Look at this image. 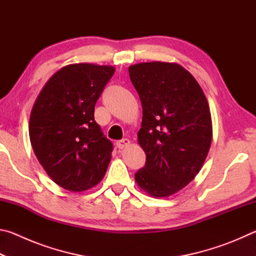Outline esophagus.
<instances>
[{
	"label": "esophagus",
	"mask_w": 256,
	"mask_h": 256,
	"mask_svg": "<svg viewBox=\"0 0 256 256\" xmlns=\"http://www.w3.org/2000/svg\"><path fill=\"white\" fill-rule=\"evenodd\" d=\"M128 144H130L128 138H122V140H118L116 142V146H118V149H124L125 146H128Z\"/></svg>",
	"instance_id": "34e87169"
}]
</instances>
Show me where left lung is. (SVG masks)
I'll use <instances>...</instances> for the list:
<instances>
[{
    "mask_svg": "<svg viewBox=\"0 0 256 256\" xmlns=\"http://www.w3.org/2000/svg\"><path fill=\"white\" fill-rule=\"evenodd\" d=\"M128 73L142 105L138 142L146 156L136 182L151 196H170L194 180L209 152V104L194 76L177 63H138Z\"/></svg>",
    "mask_w": 256,
    "mask_h": 256,
    "instance_id": "left-lung-1",
    "label": "left lung"
}]
</instances>
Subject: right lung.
Here are the masks:
<instances>
[{
  "instance_id": "1",
  "label": "right lung",
  "mask_w": 256,
  "mask_h": 256,
  "mask_svg": "<svg viewBox=\"0 0 256 256\" xmlns=\"http://www.w3.org/2000/svg\"><path fill=\"white\" fill-rule=\"evenodd\" d=\"M115 72L110 66L70 64L46 82L30 114L34 152L60 188L81 192L102 180L112 144L94 120V105Z\"/></svg>"
}]
</instances>
